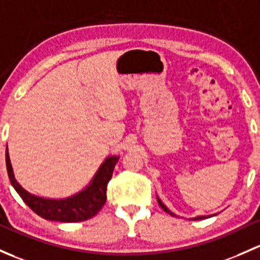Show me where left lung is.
Segmentation results:
<instances>
[{"mask_svg":"<svg viewBox=\"0 0 260 260\" xmlns=\"http://www.w3.org/2000/svg\"><path fill=\"white\" fill-rule=\"evenodd\" d=\"M157 201H158V204H159V206H160V208H163V210H165V212H167V213H169V214H171V215H176V214H173V213H172L171 212V210H169L168 208H167V207L165 206V204H163L162 203V202H160V199H158L157 198ZM210 217V215H208V218ZM206 215H202V217H197V218H193V219H206Z\"/></svg>","mask_w":260,"mask_h":260,"instance_id":"left-lung-1","label":"left lung"}]
</instances>
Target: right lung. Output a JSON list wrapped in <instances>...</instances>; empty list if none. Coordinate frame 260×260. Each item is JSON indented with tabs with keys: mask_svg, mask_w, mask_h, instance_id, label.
Returning <instances> with one entry per match:
<instances>
[{
	"mask_svg": "<svg viewBox=\"0 0 260 260\" xmlns=\"http://www.w3.org/2000/svg\"><path fill=\"white\" fill-rule=\"evenodd\" d=\"M118 157H109L101 166L100 171L91 184L82 190L78 194L66 199H47L36 197L27 190H24L17 183L13 176L12 166L6 149V167L10 177L11 184L13 185L22 201L27 204L36 214L48 220L64 223L83 222L94 217L102 207L105 206L107 199V185L112 178L113 169L118 162Z\"/></svg>",
	"mask_w": 260,
	"mask_h": 260,
	"instance_id": "obj_1",
	"label": "right lung"
}]
</instances>
